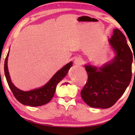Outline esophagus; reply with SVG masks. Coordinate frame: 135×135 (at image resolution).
Wrapping results in <instances>:
<instances>
[{"mask_svg": "<svg viewBox=\"0 0 135 135\" xmlns=\"http://www.w3.org/2000/svg\"><path fill=\"white\" fill-rule=\"evenodd\" d=\"M74 63L75 64H77V65H80V64L82 63V58H75V60L74 61Z\"/></svg>", "mask_w": 135, "mask_h": 135, "instance_id": "esophagus-1", "label": "esophagus"}]
</instances>
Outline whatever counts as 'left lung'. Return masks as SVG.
I'll return each instance as SVG.
<instances>
[{
	"label": "left lung",
	"instance_id": "left-lung-1",
	"mask_svg": "<svg viewBox=\"0 0 135 135\" xmlns=\"http://www.w3.org/2000/svg\"><path fill=\"white\" fill-rule=\"evenodd\" d=\"M109 42L116 53L114 60L99 70L85 66L88 80L80 95L84 102L92 108L106 109L113 106L124 93L132 79L133 55L125 36L119 29H115Z\"/></svg>",
	"mask_w": 135,
	"mask_h": 135
}]
</instances>
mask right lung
I'll list each match as a JSON object with an SVG mask.
<instances>
[{
    "label": "right lung",
    "mask_w": 135,
    "mask_h": 135,
    "mask_svg": "<svg viewBox=\"0 0 135 135\" xmlns=\"http://www.w3.org/2000/svg\"><path fill=\"white\" fill-rule=\"evenodd\" d=\"M9 51L7 53L4 63V72L7 83L15 98L21 104L30 106H40L49 103L54 96L56 85L67 75L73 62H70L53 75L49 82L42 87L29 91L20 90L12 84L9 75L7 60Z\"/></svg>",
    "instance_id": "1"
}]
</instances>
